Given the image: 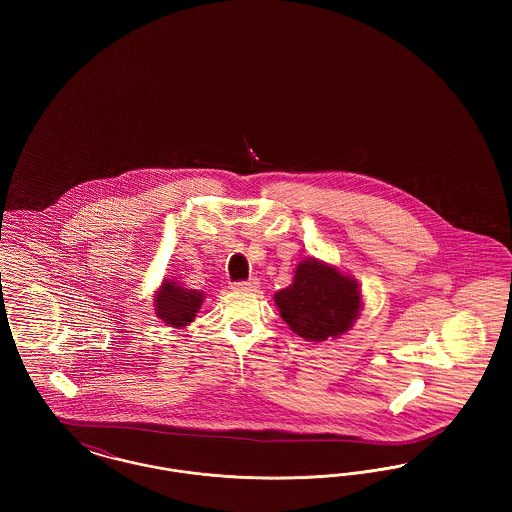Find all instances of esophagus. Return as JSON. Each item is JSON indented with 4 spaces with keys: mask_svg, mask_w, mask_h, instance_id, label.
<instances>
[{
    "mask_svg": "<svg viewBox=\"0 0 512 512\" xmlns=\"http://www.w3.org/2000/svg\"><path fill=\"white\" fill-rule=\"evenodd\" d=\"M232 288L240 290V292H255L259 288V280L257 278H249L245 282H236Z\"/></svg>",
    "mask_w": 512,
    "mask_h": 512,
    "instance_id": "esophagus-1",
    "label": "esophagus"
}]
</instances>
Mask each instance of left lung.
<instances>
[{"instance_id": "1", "label": "left lung", "mask_w": 512, "mask_h": 512, "mask_svg": "<svg viewBox=\"0 0 512 512\" xmlns=\"http://www.w3.org/2000/svg\"><path fill=\"white\" fill-rule=\"evenodd\" d=\"M280 317L307 341L338 340L363 311L359 282L317 257L303 259L293 270L292 284L274 293Z\"/></svg>"}]
</instances>
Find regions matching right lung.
Segmentation results:
<instances>
[{"label":"right lung","mask_w":512,"mask_h":512,"mask_svg":"<svg viewBox=\"0 0 512 512\" xmlns=\"http://www.w3.org/2000/svg\"><path fill=\"white\" fill-rule=\"evenodd\" d=\"M205 293L188 290L172 278H163L157 292L153 293L155 315L172 328H184L194 322L197 311L203 305Z\"/></svg>","instance_id":"1"}]
</instances>
